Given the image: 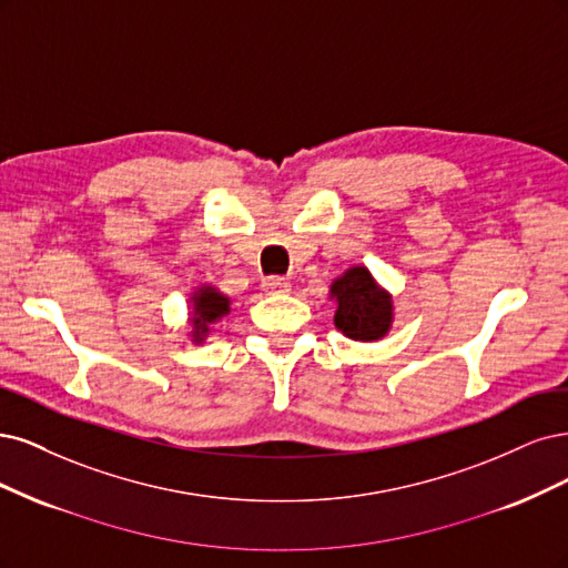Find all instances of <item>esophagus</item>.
Returning <instances> with one entry per match:
<instances>
[{
    "label": "esophagus",
    "instance_id": "1",
    "mask_svg": "<svg viewBox=\"0 0 568 568\" xmlns=\"http://www.w3.org/2000/svg\"><path fill=\"white\" fill-rule=\"evenodd\" d=\"M262 287L268 292V295H281V292H290V281L281 276H268L264 278Z\"/></svg>",
    "mask_w": 568,
    "mask_h": 568
}]
</instances>
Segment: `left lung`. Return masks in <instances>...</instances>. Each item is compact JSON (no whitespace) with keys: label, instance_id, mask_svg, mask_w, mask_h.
<instances>
[{"label":"left lung","instance_id":"obj_1","mask_svg":"<svg viewBox=\"0 0 568 568\" xmlns=\"http://www.w3.org/2000/svg\"><path fill=\"white\" fill-rule=\"evenodd\" d=\"M335 302V327L349 339L377 342L392 331L394 300L368 271L349 266L331 285Z\"/></svg>","mask_w":568,"mask_h":568}]
</instances>
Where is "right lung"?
Wrapping results in <instances>:
<instances>
[{
    "label": "right lung",
    "instance_id": "add662e5",
    "mask_svg": "<svg viewBox=\"0 0 568 568\" xmlns=\"http://www.w3.org/2000/svg\"><path fill=\"white\" fill-rule=\"evenodd\" d=\"M231 311V297L219 292L214 285H200L191 295V339L195 344H203L210 335V325L222 321Z\"/></svg>",
    "mask_w": 568,
    "mask_h": 568
}]
</instances>
